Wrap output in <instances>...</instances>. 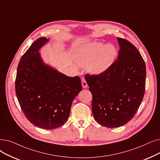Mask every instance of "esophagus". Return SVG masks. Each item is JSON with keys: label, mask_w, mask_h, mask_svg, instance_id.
<instances>
[{"label": "esophagus", "mask_w": 160, "mask_h": 160, "mask_svg": "<svg viewBox=\"0 0 160 160\" xmlns=\"http://www.w3.org/2000/svg\"><path fill=\"white\" fill-rule=\"evenodd\" d=\"M82 87L83 88H86L88 87V84H87V82L85 80V78H83L82 79Z\"/></svg>", "instance_id": "esophagus-1"}]
</instances>
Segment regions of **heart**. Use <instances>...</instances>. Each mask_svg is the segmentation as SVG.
Here are the masks:
<instances>
[{"label":"heart","mask_w":160,"mask_h":160,"mask_svg":"<svg viewBox=\"0 0 160 160\" xmlns=\"http://www.w3.org/2000/svg\"><path fill=\"white\" fill-rule=\"evenodd\" d=\"M116 55L117 50L114 45L94 42L81 47L76 52L75 58L78 65L87 67L89 72L99 74L112 65Z\"/></svg>","instance_id":"heart-1"}]
</instances>
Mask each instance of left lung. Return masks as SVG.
<instances>
[{
  "label": "left lung",
  "instance_id": "1",
  "mask_svg": "<svg viewBox=\"0 0 160 160\" xmlns=\"http://www.w3.org/2000/svg\"><path fill=\"white\" fill-rule=\"evenodd\" d=\"M118 59L106 71L86 74L92 94L95 120L104 127L117 128L133 118L144 95L146 65L141 53L128 40L117 38Z\"/></svg>",
  "mask_w": 160,
  "mask_h": 160
}]
</instances>
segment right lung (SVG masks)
Masks as SVG:
<instances>
[{"instance_id":"add662e5","label":"right lung","mask_w":160,"mask_h":160,"mask_svg":"<svg viewBox=\"0 0 160 160\" xmlns=\"http://www.w3.org/2000/svg\"><path fill=\"white\" fill-rule=\"evenodd\" d=\"M48 40L38 38L21 58L16 93L27 120L38 128L53 129L68 120L82 86L79 76L69 77L44 63L38 52Z\"/></svg>"}]
</instances>
